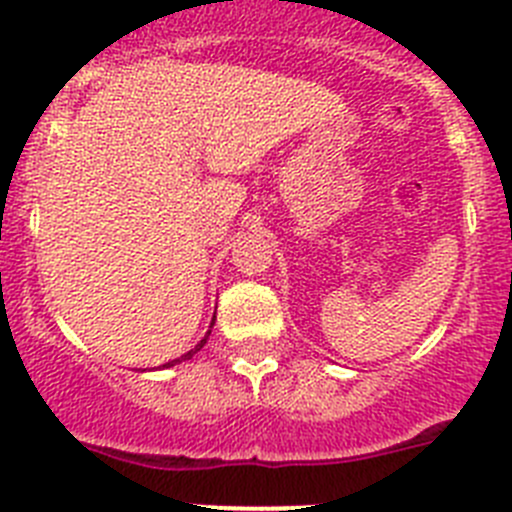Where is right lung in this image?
Here are the masks:
<instances>
[{
  "label": "right lung",
  "mask_w": 512,
  "mask_h": 512,
  "mask_svg": "<svg viewBox=\"0 0 512 512\" xmlns=\"http://www.w3.org/2000/svg\"><path fill=\"white\" fill-rule=\"evenodd\" d=\"M212 325H215V318H212L210 328H212ZM207 336H210V330H207ZM207 336H205V338H202V341H200V343H197V346H194V348H192V351H187V354H184V356H179V359H174V361H169V364H164V366H166V369H169V366H174V364H182V361L192 359V356H194V354H197V351H200V348H202V346H205V343H207Z\"/></svg>",
  "instance_id": "right-lung-1"
}]
</instances>
